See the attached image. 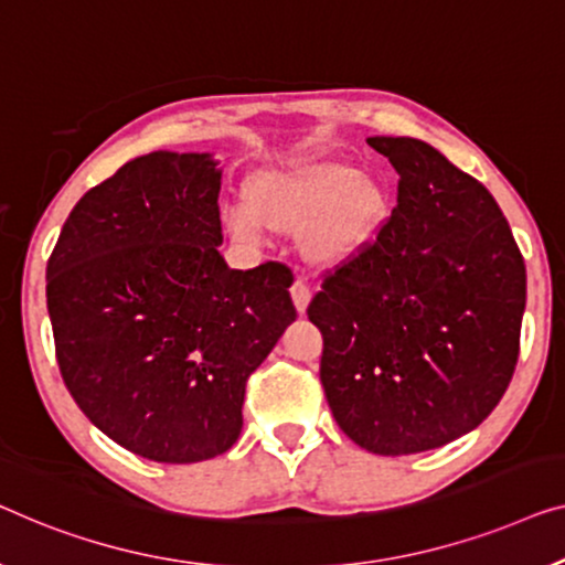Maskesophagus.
Listing matches in <instances>:
<instances>
[{"label": "esophagus", "mask_w": 565, "mask_h": 565, "mask_svg": "<svg viewBox=\"0 0 565 565\" xmlns=\"http://www.w3.org/2000/svg\"><path fill=\"white\" fill-rule=\"evenodd\" d=\"M309 299H312V291H309V286H307L305 281H301V279L294 281V284H291V301H294V307H297L299 315L307 312Z\"/></svg>", "instance_id": "34e87169"}]
</instances>
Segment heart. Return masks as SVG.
<instances>
[{
    "mask_svg": "<svg viewBox=\"0 0 565 565\" xmlns=\"http://www.w3.org/2000/svg\"><path fill=\"white\" fill-rule=\"evenodd\" d=\"M386 196L353 163L324 161L294 171H266L253 181L248 202L222 206V225L243 245H260L268 225L299 230L301 250L320 268L359 258L376 241Z\"/></svg>",
    "mask_w": 565,
    "mask_h": 565,
    "instance_id": "b5f03b06",
    "label": "heart"
}]
</instances>
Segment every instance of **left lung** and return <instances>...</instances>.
Wrapping results in <instances>:
<instances>
[{
  "label": "left lung",
  "instance_id": "1",
  "mask_svg": "<svg viewBox=\"0 0 565 565\" xmlns=\"http://www.w3.org/2000/svg\"><path fill=\"white\" fill-rule=\"evenodd\" d=\"M399 173L376 241L324 276L307 315L322 332L332 417L376 456L471 433L520 355L524 260L489 189L415 138H369Z\"/></svg>",
  "mask_w": 565,
  "mask_h": 565
}]
</instances>
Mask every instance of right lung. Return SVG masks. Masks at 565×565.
Wrapping results in <instances>:
<instances>
[{
  "mask_svg": "<svg viewBox=\"0 0 565 565\" xmlns=\"http://www.w3.org/2000/svg\"><path fill=\"white\" fill-rule=\"evenodd\" d=\"M210 153L132 158L71 210L47 258L63 384L107 438L158 463L233 448L245 381L297 320L289 268H227Z\"/></svg>",
  "mask_w": 565,
  "mask_h": 565,
  "instance_id": "right-lung-1",
  "label": "right lung"
}]
</instances>
